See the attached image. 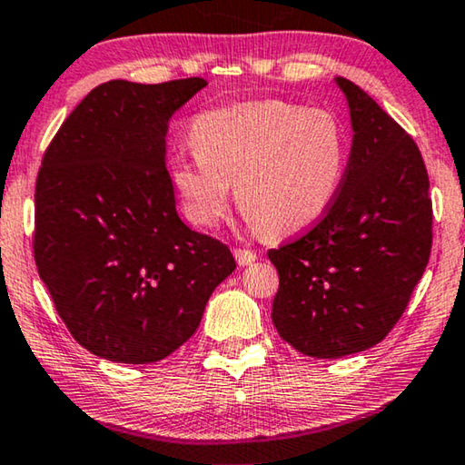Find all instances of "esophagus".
Returning <instances> with one entry per match:
<instances>
[{"mask_svg":"<svg viewBox=\"0 0 465 465\" xmlns=\"http://www.w3.org/2000/svg\"><path fill=\"white\" fill-rule=\"evenodd\" d=\"M233 256H235V261H238L240 267H248V264H252L256 261V252H252V250H246V248H235Z\"/></svg>","mask_w":465,"mask_h":465,"instance_id":"esophagus-1","label":"esophagus"}]
</instances>
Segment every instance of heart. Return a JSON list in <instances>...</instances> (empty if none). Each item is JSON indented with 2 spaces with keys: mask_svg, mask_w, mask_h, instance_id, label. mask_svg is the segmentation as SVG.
Segmentation results:
<instances>
[{
  "mask_svg": "<svg viewBox=\"0 0 465 465\" xmlns=\"http://www.w3.org/2000/svg\"><path fill=\"white\" fill-rule=\"evenodd\" d=\"M193 153L172 161L188 219L215 227L235 201L252 230L311 227L335 201L348 165V132L329 109L282 99L235 103L193 122Z\"/></svg>",
  "mask_w": 465,
  "mask_h": 465,
  "instance_id": "1",
  "label": "heart"
}]
</instances>
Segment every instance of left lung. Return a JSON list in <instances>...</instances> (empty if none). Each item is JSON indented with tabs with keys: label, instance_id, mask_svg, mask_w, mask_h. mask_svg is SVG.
<instances>
[{
	"label": "left lung",
	"instance_id": "1",
	"mask_svg": "<svg viewBox=\"0 0 465 465\" xmlns=\"http://www.w3.org/2000/svg\"><path fill=\"white\" fill-rule=\"evenodd\" d=\"M351 151L319 223L269 259L279 271L272 325L312 358L364 351L387 337L422 279L432 203L422 154L377 101L341 76Z\"/></svg>",
	"mask_w": 465,
	"mask_h": 465
}]
</instances>
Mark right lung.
<instances>
[{
	"label": "right lung",
	"instance_id": "add662e5",
	"mask_svg": "<svg viewBox=\"0 0 465 465\" xmlns=\"http://www.w3.org/2000/svg\"><path fill=\"white\" fill-rule=\"evenodd\" d=\"M203 78L93 88L65 117L35 190V261L72 337L99 358L159 362L201 325L235 269L175 211L172 115Z\"/></svg>",
	"mask_w": 465,
	"mask_h": 465
}]
</instances>
